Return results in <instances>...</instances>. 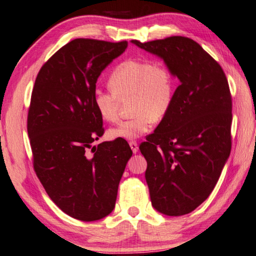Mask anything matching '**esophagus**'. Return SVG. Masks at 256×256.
Instances as JSON below:
<instances>
[{
  "instance_id": "34e87169",
  "label": "esophagus",
  "mask_w": 256,
  "mask_h": 256,
  "mask_svg": "<svg viewBox=\"0 0 256 256\" xmlns=\"http://www.w3.org/2000/svg\"><path fill=\"white\" fill-rule=\"evenodd\" d=\"M128 144H130V148H132L133 153H136V152H138V143H136V141H131V142H130Z\"/></svg>"
}]
</instances>
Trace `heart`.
<instances>
[{"label": "heart", "instance_id": "1", "mask_svg": "<svg viewBox=\"0 0 256 256\" xmlns=\"http://www.w3.org/2000/svg\"><path fill=\"white\" fill-rule=\"evenodd\" d=\"M110 92L96 88L92 102L100 118L114 122L118 118L120 102L130 100L132 118L108 130L113 140H134L146 134L152 123H160L172 108L176 80L171 69L148 59H126L108 77Z\"/></svg>", "mask_w": 256, "mask_h": 256}]
</instances>
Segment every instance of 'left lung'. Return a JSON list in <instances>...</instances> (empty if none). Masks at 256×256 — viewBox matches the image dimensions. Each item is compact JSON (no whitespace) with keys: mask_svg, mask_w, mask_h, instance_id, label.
<instances>
[{"mask_svg":"<svg viewBox=\"0 0 256 256\" xmlns=\"http://www.w3.org/2000/svg\"><path fill=\"white\" fill-rule=\"evenodd\" d=\"M134 44L179 78L168 116L140 144L152 206L168 216L194 210L215 188L232 148V95L215 59L181 36Z\"/></svg>","mask_w":256,"mask_h":256,"instance_id":"1","label":"left lung"}]
</instances>
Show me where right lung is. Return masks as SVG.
<instances>
[{
	"mask_svg": "<svg viewBox=\"0 0 256 256\" xmlns=\"http://www.w3.org/2000/svg\"><path fill=\"white\" fill-rule=\"evenodd\" d=\"M126 47L128 41L72 40L44 62L32 90L26 128L36 176L56 205L82 222L112 212L132 156L122 138L92 146L104 134L92 102L97 78Z\"/></svg>",
	"mask_w": 256,
	"mask_h": 256,
	"instance_id": "right-lung-1",
	"label": "right lung"
}]
</instances>
